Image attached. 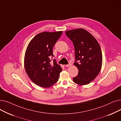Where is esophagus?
I'll use <instances>...</instances> for the list:
<instances>
[{
	"label": "esophagus",
	"mask_w": 121,
	"mask_h": 121,
	"mask_svg": "<svg viewBox=\"0 0 121 121\" xmlns=\"http://www.w3.org/2000/svg\"><path fill=\"white\" fill-rule=\"evenodd\" d=\"M72 65V64L71 63H69V64H68V65H66V67H69V66H71Z\"/></svg>",
	"instance_id": "1"
}]
</instances>
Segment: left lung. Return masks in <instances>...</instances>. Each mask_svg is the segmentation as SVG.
Listing matches in <instances>:
<instances>
[{"label": "left lung", "instance_id": "left-lung-1", "mask_svg": "<svg viewBox=\"0 0 121 121\" xmlns=\"http://www.w3.org/2000/svg\"><path fill=\"white\" fill-rule=\"evenodd\" d=\"M65 33L74 46L76 62L73 65L78 70L73 81L81 86L87 85L95 79L101 69L100 46L94 36L83 29L67 30Z\"/></svg>", "mask_w": 121, "mask_h": 121}]
</instances>
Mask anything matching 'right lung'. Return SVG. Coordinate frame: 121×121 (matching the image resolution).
I'll use <instances>...</instances> for the list:
<instances>
[{"instance_id":"1","label":"right lung","mask_w":121,"mask_h":121,"mask_svg":"<svg viewBox=\"0 0 121 121\" xmlns=\"http://www.w3.org/2000/svg\"><path fill=\"white\" fill-rule=\"evenodd\" d=\"M62 31L43 32L30 40L26 49L24 67L30 79L44 88L49 87L58 80L61 66L53 58V48L61 36Z\"/></svg>"}]
</instances>
